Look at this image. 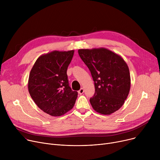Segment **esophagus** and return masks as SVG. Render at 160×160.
<instances>
[{
	"label": "esophagus",
	"instance_id": "esophagus-1",
	"mask_svg": "<svg viewBox=\"0 0 160 160\" xmlns=\"http://www.w3.org/2000/svg\"><path fill=\"white\" fill-rule=\"evenodd\" d=\"M83 92H84V89H83V88H81V89L78 91V93H79L80 95H82V94L83 93Z\"/></svg>",
	"mask_w": 160,
	"mask_h": 160
}]
</instances>
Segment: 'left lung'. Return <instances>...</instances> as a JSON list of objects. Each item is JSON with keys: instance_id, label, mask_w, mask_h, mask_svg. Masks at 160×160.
<instances>
[{"instance_id": "8db88e82", "label": "left lung", "mask_w": 160, "mask_h": 160, "mask_svg": "<svg viewBox=\"0 0 160 160\" xmlns=\"http://www.w3.org/2000/svg\"><path fill=\"white\" fill-rule=\"evenodd\" d=\"M78 52L95 82V94L89 99L92 107L104 115L118 110L130 89L127 64L120 56L104 48L79 49Z\"/></svg>"}]
</instances>
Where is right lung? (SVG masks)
<instances>
[{
  "label": "right lung",
  "instance_id": "1",
  "mask_svg": "<svg viewBox=\"0 0 160 160\" xmlns=\"http://www.w3.org/2000/svg\"><path fill=\"white\" fill-rule=\"evenodd\" d=\"M74 50L53 51L39 56L28 79V91L36 105L44 112L61 116L73 108L78 92L69 86L67 70Z\"/></svg>",
  "mask_w": 160,
  "mask_h": 160
}]
</instances>
